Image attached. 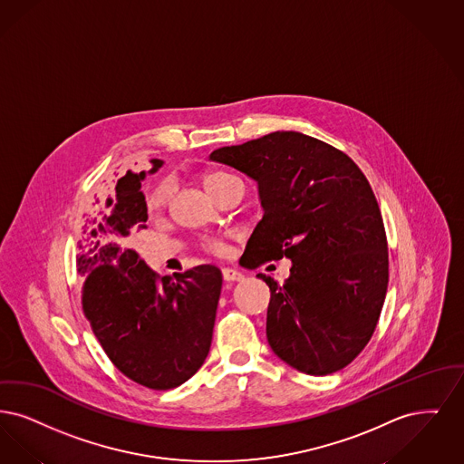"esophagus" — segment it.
Segmentation results:
<instances>
[{
  "instance_id": "esophagus-1",
  "label": "esophagus",
  "mask_w": 464,
  "mask_h": 464,
  "mask_svg": "<svg viewBox=\"0 0 464 464\" xmlns=\"http://www.w3.org/2000/svg\"><path fill=\"white\" fill-rule=\"evenodd\" d=\"M222 274L223 279H225L227 283H234V281H242V279H244V276H242L241 272H237V270H234V268H223Z\"/></svg>"
}]
</instances>
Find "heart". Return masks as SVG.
<instances>
[{
	"label": "heart",
	"mask_w": 464,
	"mask_h": 464,
	"mask_svg": "<svg viewBox=\"0 0 464 464\" xmlns=\"http://www.w3.org/2000/svg\"><path fill=\"white\" fill-rule=\"evenodd\" d=\"M234 180V177L230 175H225V173H209L204 177V187L206 190L215 198L218 194V190L222 188L225 183ZM168 202V185L161 183L158 185L156 188H152L147 198H145V209L149 213H160L164 209ZM202 247L213 255H223L225 253V242L218 237H208L202 241Z\"/></svg>",
	"instance_id": "obj_1"
}]
</instances>
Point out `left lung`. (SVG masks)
I'll return each instance as SVG.
<instances>
[{
	"instance_id": "left-lung-1",
	"label": "left lung",
	"mask_w": 464,
	"mask_h": 464,
	"mask_svg": "<svg viewBox=\"0 0 464 464\" xmlns=\"http://www.w3.org/2000/svg\"><path fill=\"white\" fill-rule=\"evenodd\" d=\"M209 161L258 181L263 218L244 255L293 262L284 284L258 274L272 293L270 348L304 374L340 371L371 340L388 285L383 218L361 168L298 131L217 149Z\"/></svg>"
}]
</instances>
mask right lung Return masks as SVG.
Returning <instances> with one entry per match:
<instances>
[{
  "label": "right lung",
  "instance_id": "obj_1",
  "mask_svg": "<svg viewBox=\"0 0 464 464\" xmlns=\"http://www.w3.org/2000/svg\"><path fill=\"white\" fill-rule=\"evenodd\" d=\"M156 173L161 160H152ZM147 171H126L114 187L97 194L78 242L82 312L103 352L126 378L150 390L185 383L201 367L213 338L222 272L199 265L161 277L135 251L147 228L141 181ZM131 191L126 210L117 196Z\"/></svg>",
  "mask_w": 464,
  "mask_h": 464
}]
</instances>
